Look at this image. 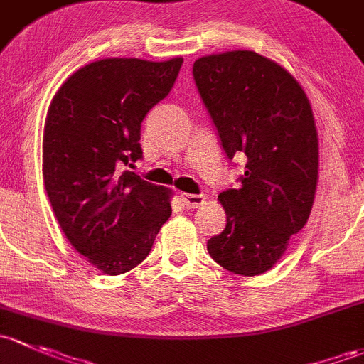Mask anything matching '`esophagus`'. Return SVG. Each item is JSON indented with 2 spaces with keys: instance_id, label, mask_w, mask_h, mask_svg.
<instances>
[{
  "instance_id": "esophagus-1",
  "label": "esophagus",
  "mask_w": 364,
  "mask_h": 364,
  "mask_svg": "<svg viewBox=\"0 0 364 364\" xmlns=\"http://www.w3.org/2000/svg\"><path fill=\"white\" fill-rule=\"evenodd\" d=\"M181 200L183 201L187 208H198L205 203V196L203 194H187V193H181Z\"/></svg>"
}]
</instances>
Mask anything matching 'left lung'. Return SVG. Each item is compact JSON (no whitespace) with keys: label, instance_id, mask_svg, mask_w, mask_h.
I'll list each match as a JSON object with an SVG mask.
<instances>
[{"label":"left lung","instance_id":"1","mask_svg":"<svg viewBox=\"0 0 364 364\" xmlns=\"http://www.w3.org/2000/svg\"><path fill=\"white\" fill-rule=\"evenodd\" d=\"M193 75L228 157L247 156L238 189L219 194L226 228L207 250L228 272L261 275L312 212L319 178L312 107L289 71L254 50L203 55Z\"/></svg>","mask_w":364,"mask_h":364}]
</instances>
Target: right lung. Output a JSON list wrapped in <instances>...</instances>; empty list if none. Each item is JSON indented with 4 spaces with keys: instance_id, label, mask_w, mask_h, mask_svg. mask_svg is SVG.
I'll return each mask as SVG.
<instances>
[{
    "instance_id": "add662e5",
    "label": "right lung",
    "mask_w": 364,
    "mask_h": 364,
    "mask_svg": "<svg viewBox=\"0 0 364 364\" xmlns=\"http://www.w3.org/2000/svg\"><path fill=\"white\" fill-rule=\"evenodd\" d=\"M183 59L89 63L58 89L43 129V183L75 250L107 275L149 256L170 219L171 189L124 170L140 159L141 121L173 87Z\"/></svg>"
}]
</instances>
